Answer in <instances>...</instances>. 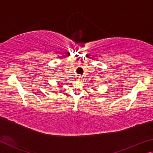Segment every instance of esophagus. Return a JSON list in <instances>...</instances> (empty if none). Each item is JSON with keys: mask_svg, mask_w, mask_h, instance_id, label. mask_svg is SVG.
<instances>
[{"mask_svg": "<svg viewBox=\"0 0 153 153\" xmlns=\"http://www.w3.org/2000/svg\"><path fill=\"white\" fill-rule=\"evenodd\" d=\"M82 76H77V79H82Z\"/></svg>", "mask_w": 153, "mask_h": 153, "instance_id": "obj_1", "label": "esophagus"}]
</instances>
